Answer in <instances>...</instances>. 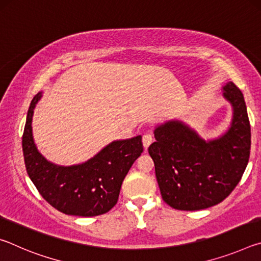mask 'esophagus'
<instances>
[{
  "label": "esophagus",
  "instance_id": "1",
  "mask_svg": "<svg viewBox=\"0 0 261 261\" xmlns=\"http://www.w3.org/2000/svg\"><path fill=\"white\" fill-rule=\"evenodd\" d=\"M153 143V136L151 134H145L143 136V145L145 148H147Z\"/></svg>",
  "mask_w": 261,
  "mask_h": 261
}]
</instances>
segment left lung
<instances>
[{
    "instance_id": "1",
    "label": "left lung",
    "mask_w": 261,
    "mask_h": 261,
    "mask_svg": "<svg viewBox=\"0 0 261 261\" xmlns=\"http://www.w3.org/2000/svg\"><path fill=\"white\" fill-rule=\"evenodd\" d=\"M222 92L232 107V118L216 138H201L178 120L154 129L156 140L148 153L162 199L175 210L199 211L219 204L240 183L249 162L251 127L244 96L232 82Z\"/></svg>"
}]
</instances>
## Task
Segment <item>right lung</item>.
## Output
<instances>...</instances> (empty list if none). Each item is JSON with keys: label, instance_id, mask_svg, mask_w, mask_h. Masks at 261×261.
Instances as JSON below:
<instances>
[{"label": "right lung", "instance_id": "1", "mask_svg": "<svg viewBox=\"0 0 261 261\" xmlns=\"http://www.w3.org/2000/svg\"><path fill=\"white\" fill-rule=\"evenodd\" d=\"M42 92L31 101L23 134V154L28 174L45 200L68 215L96 216L116 205L123 179L143 153L141 136L114 140L93 158L72 166L55 165L38 151L32 118Z\"/></svg>", "mask_w": 261, "mask_h": 261}]
</instances>
